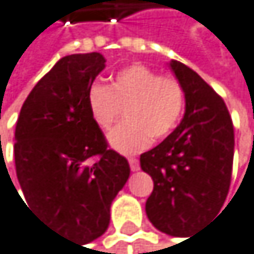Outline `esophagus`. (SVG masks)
Here are the masks:
<instances>
[{
    "instance_id": "1",
    "label": "esophagus",
    "mask_w": 254,
    "mask_h": 254,
    "mask_svg": "<svg viewBox=\"0 0 254 254\" xmlns=\"http://www.w3.org/2000/svg\"><path fill=\"white\" fill-rule=\"evenodd\" d=\"M128 164H130V169H131L133 172L139 170V161H138L136 158H128Z\"/></svg>"
}]
</instances>
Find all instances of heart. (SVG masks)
<instances>
[{
	"label": "heart",
	"mask_w": 254,
	"mask_h": 254,
	"mask_svg": "<svg viewBox=\"0 0 254 254\" xmlns=\"http://www.w3.org/2000/svg\"><path fill=\"white\" fill-rule=\"evenodd\" d=\"M87 106L102 130H110L126 107L127 121L110 133L109 141L120 152L134 153L152 138L162 139L175 130L184 113L186 92L176 76L131 64L115 75L110 87L93 84L87 92Z\"/></svg>",
	"instance_id": "1"
}]
</instances>
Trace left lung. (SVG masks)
<instances>
[{
	"label": "left lung",
	"mask_w": 254,
	"mask_h": 254,
	"mask_svg": "<svg viewBox=\"0 0 254 254\" xmlns=\"http://www.w3.org/2000/svg\"><path fill=\"white\" fill-rule=\"evenodd\" d=\"M170 67L186 92V115L159 145L142 153L153 179L145 213L159 232L189 236L221 211L232 182L235 130L224 99L186 64ZM190 239V238H189Z\"/></svg>",
	"instance_id": "left-lung-1"
}]
</instances>
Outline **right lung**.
<instances>
[{
  "mask_svg": "<svg viewBox=\"0 0 254 254\" xmlns=\"http://www.w3.org/2000/svg\"><path fill=\"white\" fill-rule=\"evenodd\" d=\"M104 63L96 52L61 58L29 93L15 128L26 207L81 245L107 230L112 201L130 176L128 161L109 148L87 106Z\"/></svg>",
  "mask_w": 254,
  "mask_h": 254,
  "instance_id": "add662e5",
  "label": "right lung"
}]
</instances>
